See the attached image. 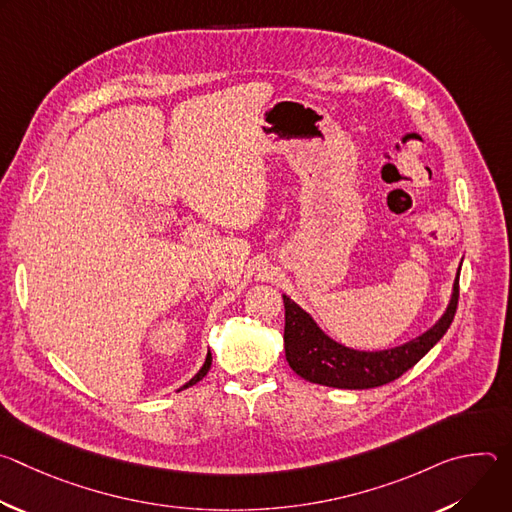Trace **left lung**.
I'll return each instance as SVG.
<instances>
[{"instance_id": "obj_1", "label": "left lung", "mask_w": 512, "mask_h": 512, "mask_svg": "<svg viewBox=\"0 0 512 512\" xmlns=\"http://www.w3.org/2000/svg\"><path fill=\"white\" fill-rule=\"evenodd\" d=\"M460 269L444 316L417 338L387 350H354L322 332L314 318L283 296L285 358L302 379L336 389H373L399 379L448 332L460 296Z\"/></svg>"}]
</instances>
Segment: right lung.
<instances>
[{"label":"right lung","mask_w":512,"mask_h":512,"mask_svg":"<svg viewBox=\"0 0 512 512\" xmlns=\"http://www.w3.org/2000/svg\"><path fill=\"white\" fill-rule=\"evenodd\" d=\"M210 364H212V354H210V350H208V354H206V360H204V364H202V369L184 385V387H180L178 391H182V389H188V387H192V385H196L208 371H210Z\"/></svg>","instance_id":"1"}]
</instances>
